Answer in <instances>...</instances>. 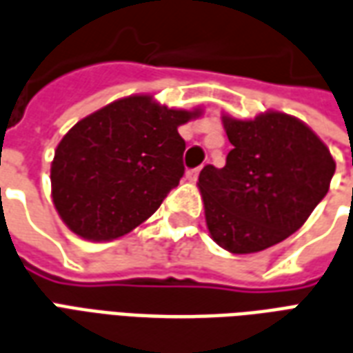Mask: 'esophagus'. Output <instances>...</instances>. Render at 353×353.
<instances>
[{"instance_id": "34e87169", "label": "esophagus", "mask_w": 353, "mask_h": 353, "mask_svg": "<svg viewBox=\"0 0 353 353\" xmlns=\"http://www.w3.org/2000/svg\"><path fill=\"white\" fill-rule=\"evenodd\" d=\"M199 174H200V168L187 170V172H185V179H187V181H196Z\"/></svg>"}]
</instances>
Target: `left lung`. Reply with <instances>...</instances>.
<instances>
[{
  "instance_id": "1",
  "label": "left lung",
  "mask_w": 353,
  "mask_h": 353,
  "mask_svg": "<svg viewBox=\"0 0 353 353\" xmlns=\"http://www.w3.org/2000/svg\"><path fill=\"white\" fill-rule=\"evenodd\" d=\"M232 143L223 168L199 176L210 236L229 253L263 252L303 227L329 191L334 162L310 126L281 111L223 113Z\"/></svg>"
}]
</instances>
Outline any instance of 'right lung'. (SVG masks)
Segmentation results:
<instances>
[{"label":"right lung","mask_w":353,"mask_h":353,"mask_svg":"<svg viewBox=\"0 0 353 353\" xmlns=\"http://www.w3.org/2000/svg\"><path fill=\"white\" fill-rule=\"evenodd\" d=\"M202 113L132 94L81 119L50 164V196L65 227L90 242H109L151 217L185 172L177 128Z\"/></svg>","instance_id":"add662e5"}]
</instances>
